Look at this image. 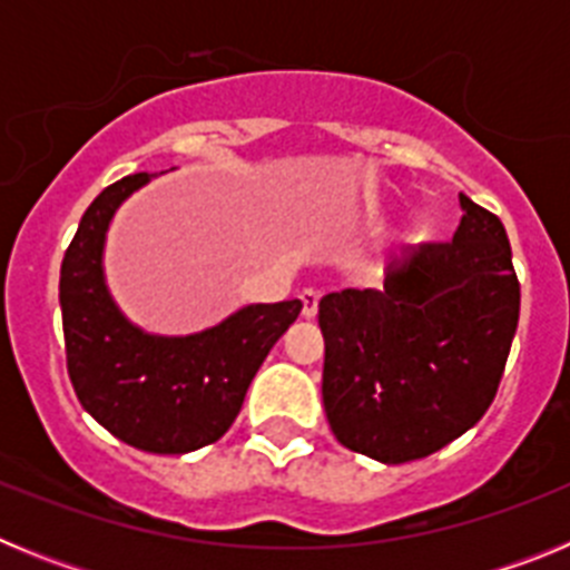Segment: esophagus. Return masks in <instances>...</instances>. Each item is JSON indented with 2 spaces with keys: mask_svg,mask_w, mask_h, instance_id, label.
I'll list each match as a JSON object with an SVG mask.
<instances>
[{
  "mask_svg": "<svg viewBox=\"0 0 570 570\" xmlns=\"http://www.w3.org/2000/svg\"><path fill=\"white\" fill-rule=\"evenodd\" d=\"M299 299H302V316H305V320H314L316 311H320V291L305 288L299 294Z\"/></svg>",
  "mask_w": 570,
  "mask_h": 570,
  "instance_id": "34e87169",
  "label": "esophagus"
}]
</instances>
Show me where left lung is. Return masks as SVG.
I'll list each match as a JSON object with an SVG mask.
<instances>
[{"mask_svg":"<svg viewBox=\"0 0 570 570\" xmlns=\"http://www.w3.org/2000/svg\"><path fill=\"white\" fill-rule=\"evenodd\" d=\"M460 205L454 239L407 250L385 288L320 299L331 431L385 465L422 460L476 425L517 334L520 279L505 228L465 194Z\"/></svg>","mask_w":570,"mask_h":570,"instance_id":"obj_1","label":"left lung"}]
</instances>
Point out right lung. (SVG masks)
I'll return each instance as SVG.
<instances>
[{"instance_id":"add662e5","label":"right lung","mask_w":570,"mask_h":570,"mask_svg":"<svg viewBox=\"0 0 570 570\" xmlns=\"http://www.w3.org/2000/svg\"><path fill=\"white\" fill-rule=\"evenodd\" d=\"M148 183V174H134L108 185L65 250V354L79 402L116 440L148 454H188L234 425L250 380L302 302L248 305L188 336L136 328L110 296L102 254L116 208Z\"/></svg>"}]
</instances>
